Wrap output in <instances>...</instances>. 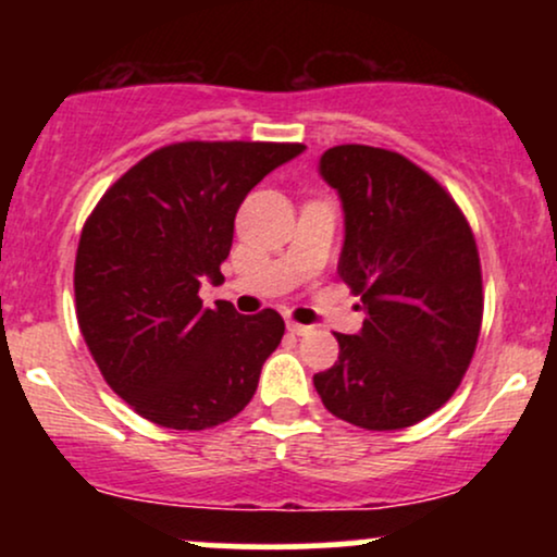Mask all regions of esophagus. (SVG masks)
Masks as SVG:
<instances>
[{
  "instance_id": "esophagus-1",
  "label": "esophagus",
  "mask_w": 557,
  "mask_h": 557,
  "mask_svg": "<svg viewBox=\"0 0 557 557\" xmlns=\"http://www.w3.org/2000/svg\"><path fill=\"white\" fill-rule=\"evenodd\" d=\"M287 332H293V335H306V332H311V327H306V324H298V322H293V319H287Z\"/></svg>"
}]
</instances>
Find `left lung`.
Segmentation results:
<instances>
[{"mask_svg": "<svg viewBox=\"0 0 557 557\" xmlns=\"http://www.w3.org/2000/svg\"><path fill=\"white\" fill-rule=\"evenodd\" d=\"M337 190V272L361 296L363 327L335 332L341 356L314 374L324 408L361 430H403L461 385L482 327V267L447 190L406 157L345 144L319 159Z\"/></svg>", "mask_w": 557, "mask_h": 557, "instance_id": "left-lung-1", "label": "left lung"}]
</instances>
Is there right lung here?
<instances>
[{
	"mask_svg": "<svg viewBox=\"0 0 557 557\" xmlns=\"http://www.w3.org/2000/svg\"><path fill=\"white\" fill-rule=\"evenodd\" d=\"M304 144L185 140L140 159L101 196L75 257V311L96 367L133 411L168 430L238 417L283 341L274 309H203L235 214L253 185Z\"/></svg>",
	"mask_w": 557,
	"mask_h": 557,
	"instance_id": "right-lung-1",
	"label": "right lung"
}]
</instances>
